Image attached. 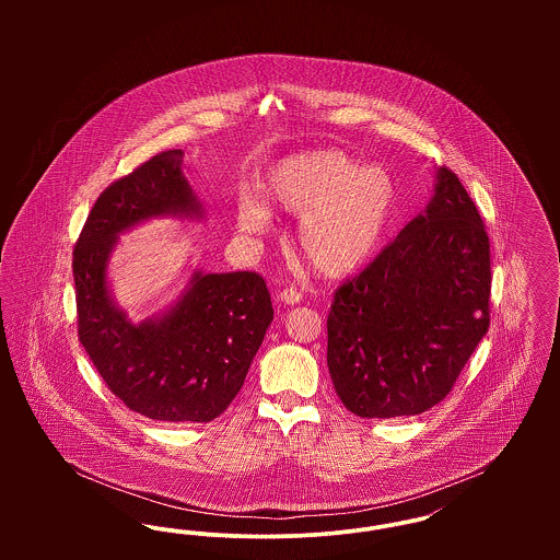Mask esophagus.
<instances>
[{
    "mask_svg": "<svg viewBox=\"0 0 560 560\" xmlns=\"http://www.w3.org/2000/svg\"><path fill=\"white\" fill-rule=\"evenodd\" d=\"M279 298L285 304H298V302H302V292H298L295 288H285L279 292Z\"/></svg>",
    "mask_w": 560,
    "mask_h": 560,
    "instance_id": "1",
    "label": "esophagus"
}]
</instances>
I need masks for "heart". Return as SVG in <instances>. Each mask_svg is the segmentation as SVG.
I'll list each match as a JSON object with an SVG mask.
<instances>
[{"label": "heart", "instance_id": "b5f03b06", "mask_svg": "<svg viewBox=\"0 0 560 560\" xmlns=\"http://www.w3.org/2000/svg\"><path fill=\"white\" fill-rule=\"evenodd\" d=\"M270 203L302 213L295 243L323 275H347L370 260L384 240L397 188L382 167H365L342 151H308L275 165L265 183ZM243 233L260 235L270 224L267 203L243 195L237 203Z\"/></svg>", "mask_w": 560, "mask_h": 560}]
</instances>
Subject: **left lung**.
Returning a JSON list of instances; mask_svg holds the SVG:
<instances>
[{
  "label": "left lung",
  "mask_w": 560,
  "mask_h": 560,
  "mask_svg": "<svg viewBox=\"0 0 560 560\" xmlns=\"http://www.w3.org/2000/svg\"><path fill=\"white\" fill-rule=\"evenodd\" d=\"M436 178L427 210L334 293L327 368L345 407L361 418L439 405L489 329L485 222L450 167Z\"/></svg>",
  "instance_id": "1"
}]
</instances>
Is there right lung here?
<instances>
[{
    "label": "right lung",
    "instance_id": "1",
    "mask_svg": "<svg viewBox=\"0 0 560 560\" xmlns=\"http://www.w3.org/2000/svg\"><path fill=\"white\" fill-rule=\"evenodd\" d=\"M183 155L163 151L108 185L73 249L78 336L90 361L126 407L176 424L212 422L231 405L272 320L267 281L254 270L195 272L167 315L140 325L110 302L107 260L121 231L163 213L201 215Z\"/></svg>",
    "mask_w": 560,
    "mask_h": 560
}]
</instances>
